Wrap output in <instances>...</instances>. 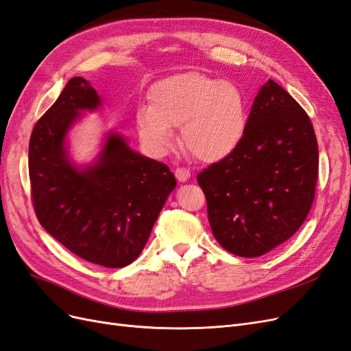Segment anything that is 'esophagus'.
I'll return each instance as SVG.
<instances>
[{"mask_svg": "<svg viewBox=\"0 0 351 351\" xmlns=\"http://www.w3.org/2000/svg\"><path fill=\"white\" fill-rule=\"evenodd\" d=\"M174 174H176V178L178 180L180 183H186L187 180L190 178V171H189V169H186V168H177L176 171H174Z\"/></svg>", "mask_w": 351, "mask_h": 351, "instance_id": "34e87169", "label": "esophagus"}]
</instances>
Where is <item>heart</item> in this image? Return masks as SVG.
Returning a JSON list of instances; mask_svg holds the SVG:
<instances>
[{"mask_svg":"<svg viewBox=\"0 0 351 351\" xmlns=\"http://www.w3.org/2000/svg\"><path fill=\"white\" fill-rule=\"evenodd\" d=\"M247 101L230 82L200 71H186L156 82L149 105L136 111L137 133L145 147L164 154L182 125L186 149L204 162H218L241 145L247 132Z\"/></svg>","mask_w":351,"mask_h":351,"instance_id":"b5f03b06","label":"heart"}]
</instances>
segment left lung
Instances as JSON below:
<instances>
[{
	"mask_svg": "<svg viewBox=\"0 0 351 351\" xmlns=\"http://www.w3.org/2000/svg\"><path fill=\"white\" fill-rule=\"evenodd\" d=\"M317 165L309 117L269 79L253 101L241 145L197 176L217 241L256 258L289 240L313 204Z\"/></svg>",
	"mask_w": 351,
	"mask_h": 351,
	"instance_id": "obj_1",
	"label": "left lung"
}]
</instances>
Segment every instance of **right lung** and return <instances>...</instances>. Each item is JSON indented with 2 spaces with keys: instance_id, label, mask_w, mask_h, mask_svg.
<instances>
[{
  "instance_id": "obj_1",
  "label": "right lung",
  "mask_w": 351,
  "mask_h": 351,
  "mask_svg": "<svg viewBox=\"0 0 351 351\" xmlns=\"http://www.w3.org/2000/svg\"><path fill=\"white\" fill-rule=\"evenodd\" d=\"M104 105L83 77H73L40 117L29 142V177L36 217L49 234L79 258L107 268L130 265L151 236L176 177L165 164L105 132L90 162L79 164L69 134L83 112Z\"/></svg>"
}]
</instances>
